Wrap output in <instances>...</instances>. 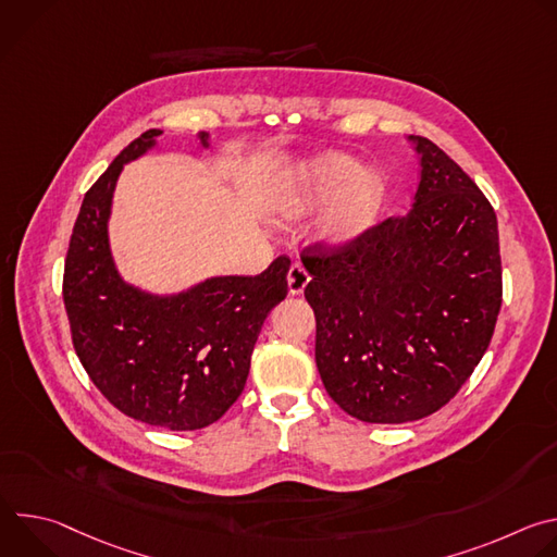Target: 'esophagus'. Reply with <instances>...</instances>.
I'll list each match as a JSON object with an SVG mask.
<instances>
[{
    "mask_svg": "<svg viewBox=\"0 0 557 557\" xmlns=\"http://www.w3.org/2000/svg\"><path fill=\"white\" fill-rule=\"evenodd\" d=\"M308 282H310L308 271L299 262H293L290 269H288V293L290 295H301Z\"/></svg>",
    "mask_w": 557,
    "mask_h": 557,
    "instance_id": "1",
    "label": "esophagus"
}]
</instances>
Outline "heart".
I'll return each mask as SVG.
<instances>
[{
    "instance_id": "obj_1",
    "label": "heart",
    "mask_w": 557,
    "mask_h": 557,
    "mask_svg": "<svg viewBox=\"0 0 557 557\" xmlns=\"http://www.w3.org/2000/svg\"><path fill=\"white\" fill-rule=\"evenodd\" d=\"M355 163L342 153H324L286 170L271 194L269 207L280 220H297L312 211L329 194L345 185L317 220V235L329 245H346L359 237L381 207V183L370 172H355Z\"/></svg>"
}]
</instances>
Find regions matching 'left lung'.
I'll use <instances>...</instances> for the list:
<instances>
[{"mask_svg":"<svg viewBox=\"0 0 557 557\" xmlns=\"http://www.w3.org/2000/svg\"><path fill=\"white\" fill-rule=\"evenodd\" d=\"M421 183L408 215L301 253L314 361L331 399L366 423L441 410L490 348L503 304L498 220L432 140L410 136Z\"/></svg>","mask_w":557,"mask_h":557,"instance_id":"obj_1","label":"left lung"}]
</instances>
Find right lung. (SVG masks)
Instances as JSON below:
<instances>
[{"mask_svg": "<svg viewBox=\"0 0 557 557\" xmlns=\"http://www.w3.org/2000/svg\"><path fill=\"white\" fill-rule=\"evenodd\" d=\"M161 134L132 140L88 189L65 256L63 304L76 357L106 399L136 421L185 432L215 423L243 394L267 314L288 293L290 260L170 297L125 284L108 240L112 196L123 165ZM200 140L209 145L205 132Z\"/></svg>", "mask_w": 557, "mask_h": 557, "instance_id": "right-lung-1", "label": "right lung"}]
</instances>
